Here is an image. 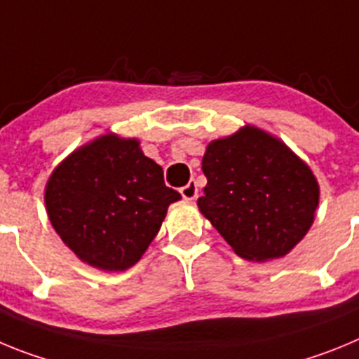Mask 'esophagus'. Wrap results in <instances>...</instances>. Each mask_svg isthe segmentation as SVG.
<instances>
[{
	"instance_id": "obj_1",
	"label": "esophagus",
	"mask_w": 359,
	"mask_h": 359,
	"mask_svg": "<svg viewBox=\"0 0 359 359\" xmlns=\"http://www.w3.org/2000/svg\"><path fill=\"white\" fill-rule=\"evenodd\" d=\"M180 192H182L183 199H187V201H192V199L198 198V185H196V182H189L185 187H182V189H180Z\"/></svg>"
}]
</instances>
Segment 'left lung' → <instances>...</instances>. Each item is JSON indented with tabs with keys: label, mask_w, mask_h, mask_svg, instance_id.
I'll return each instance as SVG.
<instances>
[{
	"label": "left lung",
	"mask_w": 359,
	"mask_h": 359,
	"mask_svg": "<svg viewBox=\"0 0 359 359\" xmlns=\"http://www.w3.org/2000/svg\"><path fill=\"white\" fill-rule=\"evenodd\" d=\"M198 207L246 261L286 257L315 221L320 185L309 165L277 136L255 126L212 140Z\"/></svg>",
	"instance_id": "8db88e82"
}]
</instances>
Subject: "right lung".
<instances>
[{
	"label": "right lung",
	"instance_id": "right-lung-1",
	"mask_svg": "<svg viewBox=\"0 0 359 359\" xmlns=\"http://www.w3.org/2000/svg\"><path fill=\"white\" fill-rule=\"evenodd\" d=\"M180 199L140 140L115 133L75 149L44 187L57 236L84 264L102 271H126L140 261L169 205Z\"/></svg>",
	"mask_w": 359,
	"mask_h": 359
}]
</instances>
